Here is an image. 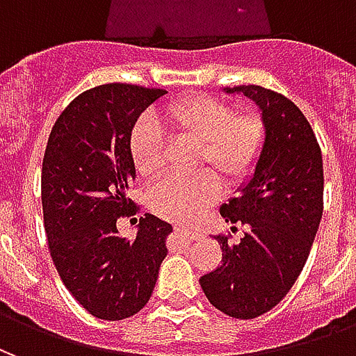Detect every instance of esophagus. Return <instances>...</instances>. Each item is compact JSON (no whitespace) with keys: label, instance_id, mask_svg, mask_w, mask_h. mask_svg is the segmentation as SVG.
Masks as SVG:
<instances>
[{"label":"esophagus","instance_id":"esophagus-1","mask_svg":"<svg viewBox=\"0 0 356 356\" xmlns=\"http://www.w3.org/2000/svg\"><path fill=\"white\" fill-rule=\"evenodd\" d=\"M175 232H177V234H181V236L186 240L200 238V232L194 231V229H188V227H183V225H177V227H175Z\"/></svg>","mask_w":356,"mask_h":356}]
</instances>
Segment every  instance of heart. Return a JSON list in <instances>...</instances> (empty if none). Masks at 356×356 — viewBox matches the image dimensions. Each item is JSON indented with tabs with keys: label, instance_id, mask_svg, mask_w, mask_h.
I'll return each mask as SVG.
<instances>
[{
	"label": "heart",
	"instance_id": "b5f03b06",
	"mask_svg": "<svg viewBox=\"0 0 356 356\" xmlns=\"http://www.w3.org/2000/svg\"><path fill=\"white\" fill-rule=\"evenodd\" d=\"M162 122L175 133L200 143L198 163L209 173L194 177L165 179L150 191L148 206L156 216L193 223L213 206L225 188L242 185L257 168L267 147V122L257 110L234 112L232 104L209 95H191L173 102ZM129 152L140 177L154 179L163 170L162 129L150 118H143L133 127Z\"/></svg>",
	"mask_w": 356,
	"mask_h": 356
}]
</instances>
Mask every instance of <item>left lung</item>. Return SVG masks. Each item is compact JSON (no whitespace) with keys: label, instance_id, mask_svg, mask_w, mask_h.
<instances>
[{"label":"left lung","instance_id":"8db88e82","mask_svg":"<svg viewBox=\"0 0 356 356\" xmlns=\"http://www.w3.org/2000/svg\"><path fill=\"white\" fill-rule=\"evenodd\" d=\"M227 93L259 104L268 137L254 177L219 209L227 223L248 231L240 242L217 234L223 263L202 276L200 286L221 313L248 321L278 305L305 267L324 208V171L313 127L288 97L261 86Z\"/></svg>","mask_w":356,"mask_h":356}]
</instances>
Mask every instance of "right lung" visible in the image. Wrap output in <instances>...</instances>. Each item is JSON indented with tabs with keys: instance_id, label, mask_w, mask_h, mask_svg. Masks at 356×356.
<instances>
[{
	"instance_id": "add662e5",
	"label": "right lung",
	"mask_w": 356,
	"mask_h": 356,
	"mask_svg": "<svg viewBox=\"0 0 356 356\" xmlns=\"http://www.w3.org/2000/svg\"><path fill=\"white\" fill-rule=\"evenodd\" d=\"M163 89L104 83L78 95L51 129L42 165L43 225L66 290L89 314L124 321L152 296L173 229L152 213L133 240L118 234L120 217L139 213L127 198L135 181L129 152L140 112Z\"/></svg>"
}]
</instances>
